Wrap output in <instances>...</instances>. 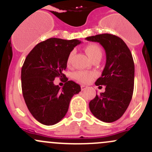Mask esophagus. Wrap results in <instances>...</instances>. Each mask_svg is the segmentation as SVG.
<instances>
[{
  "label": "esophagus",
  "instance_id": "obj_1",
  "mask_svg": "<svg viewBox=\"0 0 152 152\" xmlns=\"http://www.w3.org/2000/svg\"><path fill=\"white\" fill-rule=\"evenodd\" d=\"M87 86H85V85H81V90H84V89H87Z\"/></svg>",
  "mask_w": 152,
  "mask_h": 152
}]
</instances>
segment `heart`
<instances>
[{
	"label": "heart",
	"mask_w": 152,
	"mask_h": 152,
	"mask_svg": "<svg viewBox=\"0 0 152 152\" xmlns=\"http://www.w3.org/2000/svg\"><path fill=\"white\" fill-rule=\"evenodd\" d=\"M85 51L92 61H93L94 60H96V59H101L102 56H103V51H102L101 48L97 44H90V45L87 46L86 47ZM74 52V51H72L68 55V60H67L68 64L71 63ZM94 76H95V74L92 72L87 71H78L73 75L75 79L81 83L90 82Z\"/></svg>",
	"instance_id": "1"
}]
</instances>
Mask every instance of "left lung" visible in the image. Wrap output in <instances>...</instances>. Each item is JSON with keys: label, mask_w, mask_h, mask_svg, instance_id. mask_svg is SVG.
<instances>
[{"label": "left lung", "mask_w": 152, "mask_h": 152, "mask_svg": "<svg viewBox=\"0 0 152 152\" xmlns=\"http://www.w3.org/2000/svg\"><path fill=\"white\" fill-rule=\"evenodd\" d=\"M86 40L101 44L106 54L105 68L95 81V85L105 86V91L89 102V109L103 122H115L125 112L133 93L135 65L132 54L122 38L114 35L104 33Z\"/></svg>", "instance_id": "8db88e82"}]
</instances>
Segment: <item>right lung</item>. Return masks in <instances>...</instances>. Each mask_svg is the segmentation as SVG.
<instances>
[{
	"instance_id": "obj_1",
	"label": "right lung",
	"mask_w": 152,
	"mask_h": 152,
	"mask_svg": "<svg viewBox=\"0 0 152 152\" xmlns=\"http://www.w3.org/2000/svg\"><path fill=\"white\" fill-rule=\"evenodd\" d=\"M81 41L52 38L40 42L25 58L21 71L22 90L33 117L45 125H53L65 116L72 97L81 91L79 84L63 73L71 52ZM56 77L66 80L63 88L55 86Z\"/></svg>"
}]
</instances>
